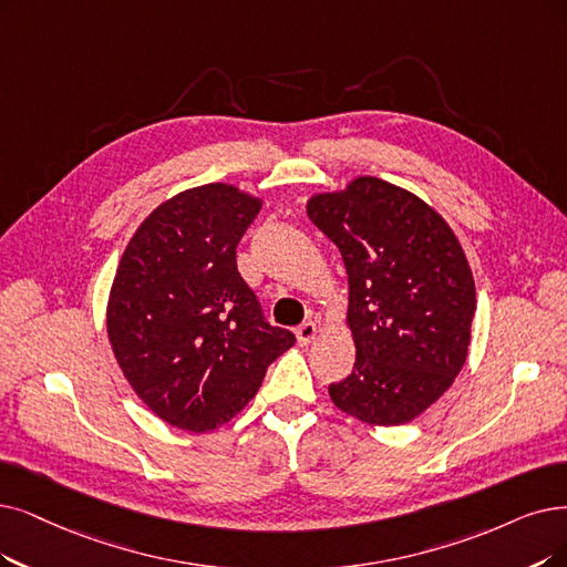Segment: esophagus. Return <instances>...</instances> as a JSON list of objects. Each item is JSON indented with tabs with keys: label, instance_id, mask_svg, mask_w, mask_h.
Segmentation results:
<instances>
[{
	"label": "esophagus",
	"instance_id": "esophagus-1",
	"mask_svg": "<svg viewBox=\"0 0 567 567\" xmlns=\"http://www.w3.org/2000/svg\"><path fill=\"white\" fill-rule=\"evenodd\" d=\"M316 334H319V328H316L313 321H305L302 326L296 328V337H298L300 344H309Z\"/></svg>",
	"mask_w": 567,
	"mask_h": 567
}]
</instances>
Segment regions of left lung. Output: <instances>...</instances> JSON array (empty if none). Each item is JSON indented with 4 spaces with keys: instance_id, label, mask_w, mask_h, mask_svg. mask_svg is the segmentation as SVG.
I'll return each instance as SVG.
<instances>
[{
    "instance_id": "8db88e82",
    "label": "left lung",
    "mask_w": 567,
    "mask_h": 567,
    "mask_svg": "<svg viewBox=\"0 0 567 567\" xmlns=\"http://www.w3.org/2000/svg\"><path fill=\"white\" fill-rule=\"evenodd\" d=\"M307 214L342 254L355 362L330 400L370 425H402L463 370L477 309L472 269L449 223L377 176L311 195Z\"/></svg>"
}]
</instances>
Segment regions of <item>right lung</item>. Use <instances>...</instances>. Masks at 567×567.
Here are the masks:
<instances>
[{"label": "right lung", "instance_id": "add662e5", "mask_svg": "<svg viewBox=\"0 0 567 567\" xmlns=\"http://www.w3.org/2000/svg\"><path fill=\"white\" fill-rule=\"evenodd\" d=\"M260 207L233 184L178 193L146 216L113 277V355L148 410L181 430L228 423L296 344L265 321L237 271V244Z\"/></svg>", "mask_w": 567, "mask_h": 567}]
</instances>
